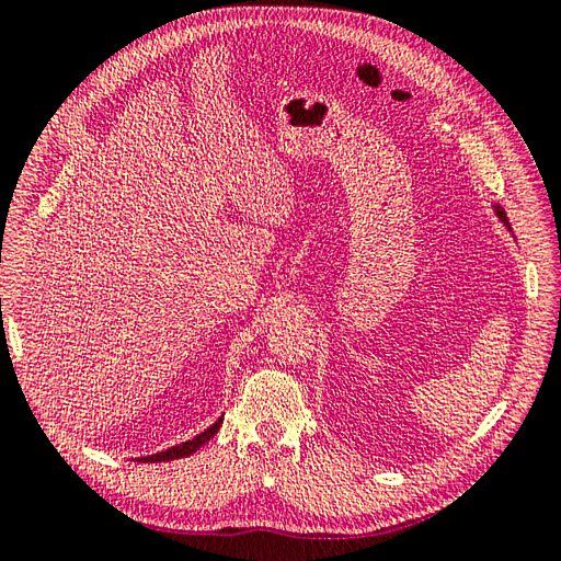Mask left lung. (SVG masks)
<instances>
[{"mask_svg": "<svg viewBox=\"0 0 561 561\" xmlns=\"http://www.w3.org/2000/svg\"><path fill=\"white\" fill-rule=\"evenodd\" d=\"M494 213L499 215V219H501V222H503V225L507 227V231H513V229H511V222H507V215H505V210H503V208L499 206V203H494Z\"/></svg>", "mask_w": 561, "mask_h": 561, "instance_id": "1", "label": "left lung"}]
</instances>
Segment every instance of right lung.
I'll list each match as a JSON object with an SVG mask.
<instances>
[{
    "instance_id": "right-lung-1",
    "label": "right lung",
    "mask_w": 561,
    "mask_h": 561,
    "mask_svg": "<svg viewBox=\"0 0 561 561\" xmlns=\"http://www.w3.org/2000/svg\"><path fill=\"white\" fill-rule=\"evenodd\" d=\"M222 421H225V416H219L208 431H203L201 435H196V437H192V439H186V443L175 445V447H168L165 451H159V454L140 456V458H135V461H140V463H161V461H173V458L190 456V454H194L198 447H203V445L208 443V439L219 431V426H222Z\"/></svg>"
}]
</instances>
